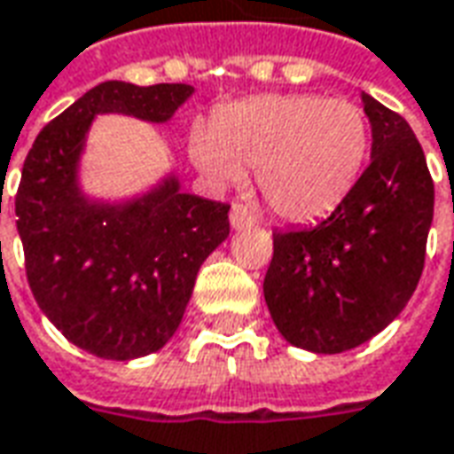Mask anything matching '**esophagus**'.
I'll list each match as a JSON object with an SVG mask.
<instances>
[{
    "instance_id": "1",
    "label": "esophagus",
    "mask_w": 454,
    "mask_h": 454,
    "mask_svg": "<svg viewBox=\"0 0 454 454\" xmlns=\"http://www.w3.org/2000/svg\"><path fill=\"white\" fill-rule=\"evenodd\" d=\"M256 217L252 215V210L247 207V205H239V202H234L232 210H230V224H232L234 230H244V227H252Z\"/></svg>"
}]
</instances>
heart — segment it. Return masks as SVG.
Here are the masks:
<instances>
[{"label": "heart", "mask_w": 454, "mask_h": 454, "mask_svg": "<svg viewBox=\"0 0 454 454\" xmlns=\"http://www.w3.org/2000/svg\"><path fill=\"white\" fill-rule=\"evenodd\" d=\"M372 129L364 109L320 95H262L217 112L191 139L192 160L217 185L256 168L273 215L313 222L340 207L364 170Z\"/></svg>", "instance_id": "obj_1"}]
</instances>
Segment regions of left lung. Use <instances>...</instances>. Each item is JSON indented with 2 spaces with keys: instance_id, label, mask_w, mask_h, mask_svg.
Here are the masks:
<instances>
[{
  "instance_id": "1",
  "label": "left lung",
  "mask_w": 454,
  "mask_h": 454,
  "mask_svg": "<svg viewBox=\"0 0 454 454\" xmlns=\"http://www.w3.org/2000/svg\"><path fill=\"white\" fill-rule=\"evenodd\" d=\"M372 163L327 220L273 232L263 298L294 347L337 355L364 345L416 291L433 222V178L408 121L362 92Z\"/></svg>"
}]
</instances>
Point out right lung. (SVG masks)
<instances>
[{"label": "right lung", "mask_w": 454, "mask_h": 454, "mask_svg": "<svg viewBox=\"0 0 454 454\" xmlns=\"http://www.w3.org/2000/svg\"><path fill=\"white\" fill-rule=\"evenodd\" d=\"M195 90L99 82L46 124L16 191V230L38 308L80 349L137 359L168 342L202 262L230 234V205L181 191L176 176L134 200H90L80 156L98 114L163 124Z\"/></svg>", "instance_id": "right-lung-1"}]
</instances>
